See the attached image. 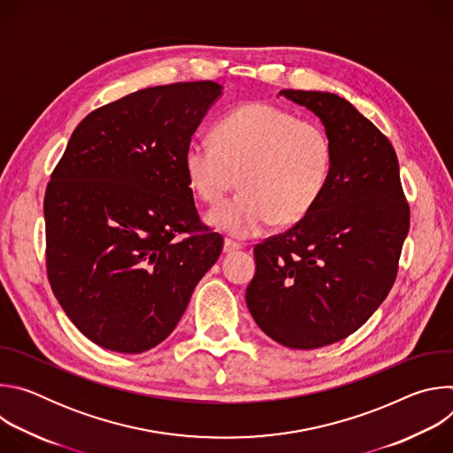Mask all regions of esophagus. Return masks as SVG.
Wrapping results in <instances>:
<instances>
[{
  "label": "esophagus",
  "mask_w": 453,
  "mask_h": 453,
  "mask_svg": "<svg viewBox=\"0 0 453 453\" xmlns=\"http://www.w3.org/2000/svg\"><path fill=\"white\" fill-rule=\"evenodd\" d=\"M242 247H243V243H240V242H236V240H231V238H226V240H224V252H227V254L236 252V250H240Z\"/></svg>",
  "instance_id": "34e87169"
}]
</instances>
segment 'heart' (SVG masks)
I'll return each mask as SVG.
<instances>
[{"label": "heart", "mask_w": 453, "mask_h": 453, "mask_svg": "<svg viewBox=\"0 0 453 453\" xmlns=\"http://www.w3.org/2000/svg\"><path fill=\"white\" fill-rule=\"evenodd\" d=\"M332 163L325 128L267 102L233 109L215 125L213 142L196 138L182 154L188 184L206 203H219L240 175L243 189L213 208L210 222L243 238L304 219L328 186Z\"/></svg>", "instance_id": "1"}]
</instances>
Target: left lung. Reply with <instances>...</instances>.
<instances>
[{
  "label": "left lung",
  "instance_id": "8db88e82",
  "mask_svg": "<svg viewBox=\"0 0 453 453\" xmlns=\"http://www.w3.org/2000/svg\"><path fill=\"white\" fill-rule=\"evenodd\" d=\"M280 95L315 112L334 149L315 208L254 245L245 301L256 325L292 349H315L357 332L391 292L411 208L396 152L348 100L322 91Z\"/></svg>",
  "mask_w": 453,
  "mask_h": 453
}]
</instances>
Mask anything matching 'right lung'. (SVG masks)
<instances>
[{"instance_id":"1","label":"right lung","mask_w":453,"mask_h":453,"mask_svg":"<svg viewBox=\"0 0 453 453\" xmlns=\"http://www.w3.org/2000/svg\"><path fill=\"white\" fill-rule=\"evenodd\" d=\"M220 89L175 82L102 105L77 125L51 172L48 281L73 325L105 349L143 353L163 342L222 252L182 166Z\"/></svg>"}]
</instances>
